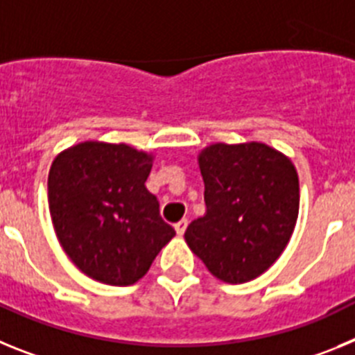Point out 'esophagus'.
<instances>
[{"label": "esophagus", "instance_id": "1", "mask_svg": "<svg viewBox=\"0 0 355 355\" xmlns=\"http://www.w3.org/2000/svg\"><path fill=\"white\" fill-rule=\"evenodd\" d=\"M187 225H188V220H187V218H183V220L178 222V224L174 225V227H175V233L180 234V236H183L184 231H187Z\"/></svg>", "mask_w": 355, "mask_h": 355}]
</instances>
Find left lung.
I'll use <instances>...</instances> for the list:
<instances>
[{
  "label": "left lung",
  "instance_id": "obj_1",
  "mask_svg": "<svg viewBox=\"0 0 355 355\" xmlns=\"http://www.w3.org/2000/svg\"><path fill=\"white\" fill-rule=\"evenodd\" d=\"M206 213L184 240L224 283L252 281L283 254L299 216L293 163L266 144H215L199 155Z\"/></svg>",
  "mask_w": 355,
  "mask_h": 355
}]
</instances>
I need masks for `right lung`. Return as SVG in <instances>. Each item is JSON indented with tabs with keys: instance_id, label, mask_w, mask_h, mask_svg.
<instances>
[{
	"instance_id": "1",
	"label": "right lung",
	"mask_w": 355,
	"mask_h": 355,
	"mask_svg": "<svg viewBox=\"0 0 355 355\" xmlns=\"http://www.w3.org/2000/svg\"><path fill=\"white\" fill-rule=\"evenodd\" d=\"M153 156L126 144L83 142L60 153L49 168L53 227L85 275L130 286L175 236L146 188Z\"/></svg>"
}]
</instances>
